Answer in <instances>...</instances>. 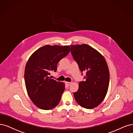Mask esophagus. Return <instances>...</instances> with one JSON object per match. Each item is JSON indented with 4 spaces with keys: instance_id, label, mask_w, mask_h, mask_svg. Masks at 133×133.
<instances>
[{
    "instance_id": "34e87169",
    "label": "esophagus",
    "mask_w": 133,
    "mask_h": 133,
    "mask_svg": "<svg viewBox=\"0 0 133 133\" xmlns=\"http://www.w3.org/2000/svg\"><path fill=\"white\" fill-rule=\"evenodd\" d=\"M66 84L67 87L70 86L71 84V82H66Z\"/></svg>"
}]
</instances>
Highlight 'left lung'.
Here are the masks:
<instances>
[{"label":"left lung","instance_id":"obj_1","mask_svg":"<svg viewBox=\"0 0 133 133\" xmlns=\"http://www.w3.org/2000/svg\"><path fill=\"white\" fill-rule=\"evenodd\" d=\"M71 51L82 73L86 72L85 81L79 82L78 90L73 95L80 106L94 109L104 100L109 88L110 73L107 62L99 51L87 44L71 45Z\"/></svg>","mask_w":133,"mask_h":133}]
</instances>
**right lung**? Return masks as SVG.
Instances as JSON below:
<instances>
[{"label":"right lung","mask_w":133,"mask_h":133,"mask_svg":"<svg viewBox=\"0 0 133 133\" xmlns=\"http://www.w3.org/2000/svg\"><path fill=\"white\" fill-rule=\"evenodd\" d=\"M70 51L68 45H46L29 57L24 70V82L29 98L39 109L51 110L60 102L65 85L49 76L56 71L58 62Z\"/></svg>","instance_id":"add662e5"}]
</instances>
